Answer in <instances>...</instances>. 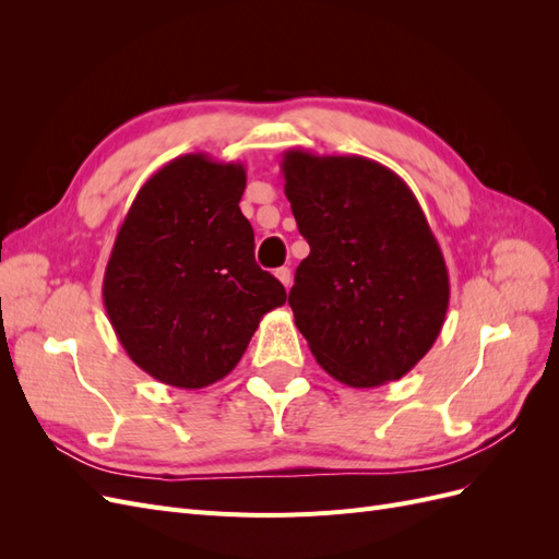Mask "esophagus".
<instances>
[{
	"instance_id": "esophagus-1",
	"label": "esophagus",
	"mask_w": 559,
	"mask_h": 559,
	"mask_svg": "<svg viewBox=\"0 0 559 559\" xmlns=\"http://www.w3.org/2000/svg\"><path fill=\"white\" fill-rule=\"evenodd\" d=\"M275 277L286 286V289H289V286H292V270L289 267H277Z\"/></svg>"
}]
</instances>
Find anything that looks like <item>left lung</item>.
<instances>
[{
    "mask_svg": "<svg viewBox=\"0 0 559 559\" xmlns=\"http://www.w3.org/2000/svg\"><path fill=\"white\" fill-rule=\"evenodd\" d=\"M284 193L310 245L289 292L317 364L349 386L401 380L445 324L450 277L415 193L364 156H282Z\"/></svg>",
    "mask_w": 559,
    "mask_h": 559,
    "instance_id": "left-lung-1",
    "label": "left lung"
}]
</instances>
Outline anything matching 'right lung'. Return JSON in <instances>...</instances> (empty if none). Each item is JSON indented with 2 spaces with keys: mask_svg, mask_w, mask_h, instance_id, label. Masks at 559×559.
<instances>
[{
  "mask_svg": "<svg viewBox=\"0 0 559 559\" xmlns=\"http://www.w3.org/2000/svg\"><path fill=\"white\" fill-rule=\"evenodd\" d=\"M242 163L186 154L134 195L105 270L103 300L118 343L144 373L202 389L238 366L284 286L253 261L240 212Z\"/></svg>",
  "mask_w": 559,
  "mask_h": 559,
  "instance_id": "1",
  "label": "right lung"
}]
</instances>
